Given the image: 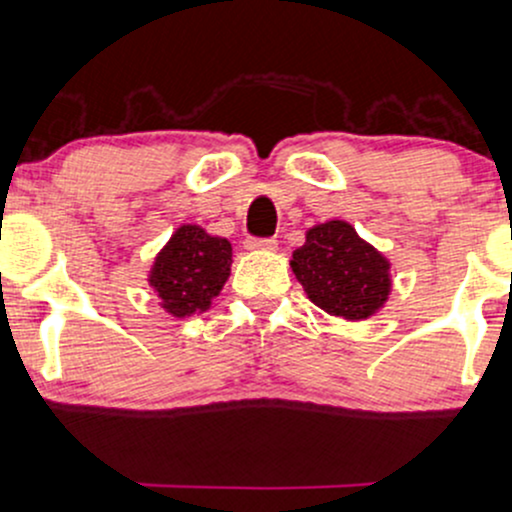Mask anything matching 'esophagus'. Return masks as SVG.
<instances>
[{
  "instance_id": "1",
  "label": "esophagus",
  "mask_w": 512,
  "mask_h": 512,
  "mask_svg": "<svg viewBox=\"0 0 512 512\" xmlns=\"http://www.w3.org/2000/svg\"><path fill=\"white\" fill-rule=\"evenodd\" d=\"M245 247L247 250H274V247H277V240L274 238H247Z\"/></svg>"
}]
</instances>
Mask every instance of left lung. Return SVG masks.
I'll return each instance as SVG.
<instances>
[{
  "label": "left lung",
  "instance_id": "8db88e82",
  "mask_svg": "<svg viewBox=\"0 0 512 512\" xmlns=\"http://www.w3.org/2000/svg\"><path fill=\"white\" fill-rule=\"evenodd\" d=\"M292 270L316 306L346 321L373 316L390 292L387 260L343 220L311 228L294 250Z\"/></svg>",
  "mask_w": 512,
  "mask_h": 512
}]
</instances>
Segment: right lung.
<instances>
[{
    "instance_id": "obj_1",
    "label": "right lung",
    "mask_w": 512,
    "mask_h": 512,
    "mask_svg": "<svg viewBox=\"0 0 512 512\" xmlns=\"http://www.w3.org/2000/svg\"><path fill=\"white\" fill-rule=\"evenodd\" d=\"M233 247L225 238H211L198 225L176 230L159 252L149 282L169 314L184 316L206 311L230 274Z\"/></svg>"
}]
</instances>
